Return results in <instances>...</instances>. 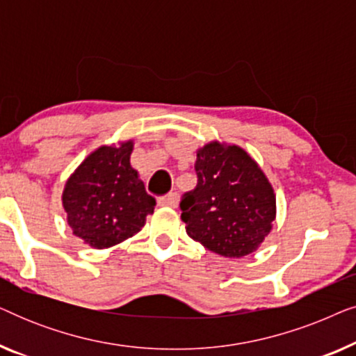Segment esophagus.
I'll return each instance as SVG.
<instances>
[{
	"mask_svg": "<svg viewBox=\"0 0 356 356\" xmlns=\"http://www.w3.org/2000/svg\"><path fill=\"white\" fill-rule=\"evenodd\" d=\"M159 206H162V207H177L178 206V194L177 193H168L167 196L159 197Z\"/></svg>",
	"mask_w": 356,
	"mask_h": 356,
	"instance_id": "obj_1",
	"label": "esophagus"
}]
</instances>
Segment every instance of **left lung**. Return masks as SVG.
Returning a JSON list of instances; mask_svg holds the SVG:
<instances>
[{
  "mask_svg": "<svg viewBox=\"0 0 356 356\" xmlns=\"http://www.w3.org/2000/svg\"><path fill=\"white\" fill-rule=\"evenodd\" d=\"M197 184L179 202L186 233L225 257L251 254L269 235L275 194L254 160L238 145L211 143L197 150Z\"/></svg>",
  "mask_w": 356,
  "mask_h": 356,
  "instance_id": "left-lung-1",
  "label": "left lung"
}]
</instances>
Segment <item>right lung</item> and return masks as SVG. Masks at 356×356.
<instances>
[{
  "label": "right lung",
  "instance_id": "1",
  "mask_svg": "<svg viewBox=\"0 0 356 356\" xmlns=\"http://www.w3.org/2000/svg\"><path fill=\"white\" fill-rule=\"evenodd\" d=\"M133 140L102 145L66 181L63 207L72 233L97 250L118 245L144 227L155 199L131 167Z\"/></svg>",
  "mask_w": 356,
  "mask_h": 356
}]
</instances>
